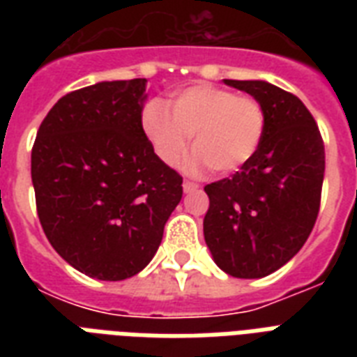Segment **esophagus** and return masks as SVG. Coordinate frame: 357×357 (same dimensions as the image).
Instances as JSON below:
<instances>
[{
	"label": "esophagus",
	"instance_id": "esophagus-1",
	"mask_svg": "<svg viewBox=\"0 0 357 357\" xmlns=\"http://www.w3.org/2000/svg\"><path fill=\"white\" fill-rule=\"evenodd\" d=\"M198 189V185L192 183V181H183V192L185 195H189V192H195Z\"/></svg>",
	"mask_w": 357,
	"mask_h": 357
}]
</instances>
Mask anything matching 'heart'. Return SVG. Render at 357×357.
<instances>
[{"instance_id":"heart-1","label":"heart","mask_w":357,"mask_h":357,"mask_svg":"<svg viewBox=\"0 0 357 357\" xmlns=\"http://www.w3.org/2000/svg\"><path fill=\"white\" fill-rule=\"evenodd\" d=\"M265 109L255 98L213 85H192L176 92L168 107L151 100L140 111V128L157 159L176 167L189 148V170L211 167L234 174L254 159L265 133Z\"/></svg>"}]
</instances>
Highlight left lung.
Here are the masks:
<instances>
[{
	"mask_svg": "<svg viewBox=\"0 0 357 357\" xmlns=\"http://www.w3.org/2000/svg\"><path fill=\"white\" fill-rule=\"evenodd\" d=\"M265 109V133L254 159L204 190V237L226 274L265 278L291 261L310 237L321 206L324 144L298 98L268 81L224 79Z\"/></svg>",
	"mask_w": 357,
	"mask_h": 357,
	"instance_id": "obj_1",
	"label": "left lung"
}]
</instances>
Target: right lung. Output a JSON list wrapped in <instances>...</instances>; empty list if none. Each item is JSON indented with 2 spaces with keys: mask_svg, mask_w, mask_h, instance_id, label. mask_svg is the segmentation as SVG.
<instances>
[{
  "mask_svg": "<svg viewBox=\"0 0 357 357\" xmlns=\"http://www.w3.org/2000/svg\"><path fill=\"white\" fill-rule=\"evenodd\" d=\"M146 79L102 81L63 96L38 128L31 179L42 229L75 271L103 282L155 255L183 179L140 128Z\"/></svg>",
  "mask_w": 357,
  "mask_h": 357,
  "instance_id": "obj_1",
  "label": "right lung"
}]
</instances>
